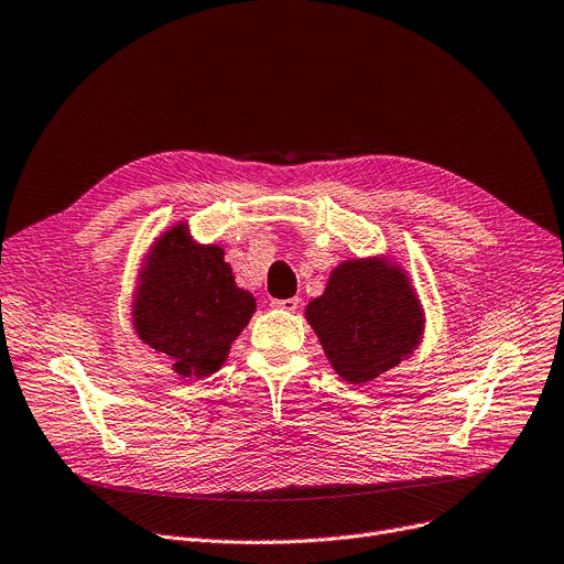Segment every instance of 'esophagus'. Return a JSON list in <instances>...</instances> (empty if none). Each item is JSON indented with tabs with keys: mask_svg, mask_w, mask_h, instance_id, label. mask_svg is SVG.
<instances>
[{
	"mask_svg": "<svg viewBox=\"0 0 564 564\" xmlns=\"http://www.w3.org/2000/svg\"><path fill=\"white\" fill-rule=\"evenodd\" d=\"M272 306H274V308H281V311H297V306H300V297H290V300H272Z\"/></svg>",
	"mask_w": 564,
	"mask_h": 564,
	"instance_id": "1",
	"label": "esophagus"
}]
</instances>
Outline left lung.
<instances>
[{
    "label": "left lung",
    "mask_w": 564,
    "mask_h": 564,
    "mask_svg": "<svg viewBox=\"0 0 564 564\" xmlns=\"http://www.w3.org/2000/svg\"><path fill=\"white\" fill-rule=\"evenodd\" d=\"M306 317L334 370L351 383L398 366L423 334V313L406 276L379 260L336 267Z\"/></svg>",
    "instance_id": "1"
}]
</instances>
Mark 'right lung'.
<instances>
[{
  "instance_id": "1",
  "label": "right lung",
  "mask_w": 564,
  "mask_h": 564,
  "mask_svg": "<svg viewBox=\"0 0 564 564\" xmlns=\"http://www.w3.org/2000/svg\"><path fill=\"white\" fill-rule=\"evenodd\" d=\"M253 311L256 300L235 285L224 251L194 247L177 226L153 249L134 327L145 345L173 359L177 375L205 377L226 361Z\"/></svg>"
}]
</instances>
